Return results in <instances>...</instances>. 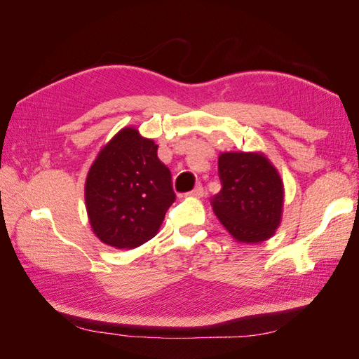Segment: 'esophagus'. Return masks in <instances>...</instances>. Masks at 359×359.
I'll list each match as a JSON object with an SVG mask.
<instances>
[{
    "instance_id": "esophagus-1",
    "label": "esophagus",
    "mask_w": 359,
    "mask_h": 359,
    "mask_svg": "<svg viewBox=\"0 0 359 359\" xmlns=\"http://www.w3.org/2000/svg\"><path fill=\"white\" fill-rule=\"evenodd\" d=\"M203 194H205V190H203V187H202V186H198L196 189L191 190V191L189 193V196H194V198H203Z\"/></svg>"
}]
</instances>
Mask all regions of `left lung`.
I'll use <instances>...</instances> for the list:
<instances>
[{"instance_id": "8db88e82", "label": "left lung", "mask_w": 359, "mask_h": 359, "mask_svg": "<svg viewBox=\"0 0 359 359\" xmlns=\"http://www.w3.org/2000/svg\"><path fill=\"white\" fill-rule=\"evenodd\" d=\"M222 190L212 210L235 240L260 243L274 235L283 210V182L264 154L223 153L219 157Z\"/></svg>"}]
</instances>
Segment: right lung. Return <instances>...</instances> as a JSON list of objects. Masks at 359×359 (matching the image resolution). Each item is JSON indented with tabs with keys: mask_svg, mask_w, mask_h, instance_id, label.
<instances>
[{
	"mask_svg": "<svg viewBox=\"0 0 359 359\" xmlns=\"http://www.w3.org/2000/svg\"><path fill=\"white\" fill-rule=\"evenodd\" d=\"M157 148L154 140L126 127L93 163L85 182V203L102 243L135 248L156 236L177 198L170 170L158 160Z\"/></svg>",
	"mask_w": 359,
	"mask_h": 359,
	"instance_id": "obj_1",
	"label": "right lung"
}]
</instances>
